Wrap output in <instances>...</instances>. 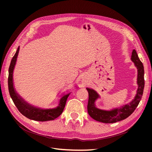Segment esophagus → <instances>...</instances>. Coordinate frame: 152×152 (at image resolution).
Masks as SVG:
<instances>
[{"label": "esophagus", "instance_id": "esophagus-1", "mask_svg": "<svg viewBox=\"0 0 152 152\" xmlns=\"http://www.w3.org/2000/svg\"><path fill=\"white\" fill-rule=\"evenodd\" d=\"M82 82H84H84H85V80H82Z\"/></svg>", "mask_w": 152, "mask_h": 152}]
</instances>
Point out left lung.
Wrapping results in <instances>:
<instances>
[{"label": "left lung", "instance_id": "obj_1", "mask_svg": "<svg viewBox=\"0 0 152 152\" xmlns=\"http://www.w3.org/2000/svg\"><path fill=\"white\" fill-rule=\"evenodd\" d=\"M131 60L134 63L137 69V84L138 86L134 98L130 103L121 107L113 108L110 110L99 109L96 107L95 102L100 98L98 93L93 89L86 88L89 93V100L87 104V112L89 115L95 121L106 124L115 123L126 119L134 111L139 104L142 98L145 86L144 80V67L137 56L136 50L132 52Z\"/></svg>", "mask_w": 152, "mask_h": 152}]
</instances>
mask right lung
I'll return each mask as SVG.
<instances>
[{
  "instance_id": "obj_1",
  "label": "right lung",
  "mask_w": 152,
  "mask_h": 152,
  "mask_svg": "<svg viewBox=\"0 0 152 152\" xmlns=\"http://www.w3.org/2000/svg\"><path fill=\"white\" fill-rule=\"evenodd\" d=\"M19 50L20 46L18 47L15 56L12 58L10 68H9L8 88L11 98L20 112L28 118L40 122L53 121L62 113L64 108H65L67 98L70 93L63 94L59 101L58 107L54 108L43 109L34 107L26 102L25 99L21 97L20 95L18 94L14 87L13 83V71L16 65Z\"/></svg>"
}]
</instances>
